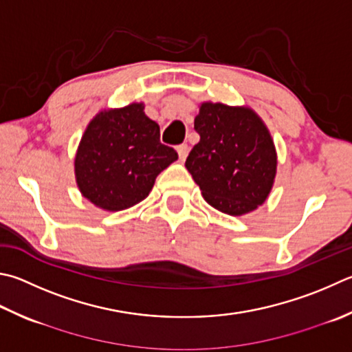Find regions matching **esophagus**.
Instances as JSON below:
<instances>
[{
    "mask_svg": "<svg viewBox=\"0 0 352 352\" xmlns=\"http://www.w3.org/2000/svg\"><path fill=\"white\" fill-rule=\"evenodd\" d=\"M177 152H178V157H180L182 162H184V160H186V157H188V154H189V146L188 144L177 146Z\"/></svg>",
    "mask_w": 352,
    "mask_h": 352,
    "instance_id": "34e87169",
    "label": "esophagus"
}]
</instances>
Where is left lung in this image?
<instances>
[{
	"label": "left lung",
	"instance_id": "left-lung-1",
	"mask_svg": "<svg viewBox=\"0 0 352 352\" xmlns=\"http://www.w3.org/2000/svg\"><path fill=\"white\" fill-rule=\"evenodd\" d=\"M200 135L186 169L210 206L229 215L251 212L266 200L277 155L270 132L246 107L204 103L195 117Z\"/></svg>",
	"mask_w": 352,
	"mask_h": 352
}]
</instances>
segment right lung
<instances>
[{"label": "right lung", "instance_id": "1", "mask_svg": "<svg viewBox=\"0 0 352 352\" xmlns=\"http://www.w3.org/2000/svg\"><path fill=\"white\" fill-rule=\"evenodd\" d=\"M178 158L160 142V127L143 104L98 113L75 157L81 194L106 210H123L149 195L160 172Z\"/></svg>", "mask_w": 352, "mask_h": 352}]
</instances>
